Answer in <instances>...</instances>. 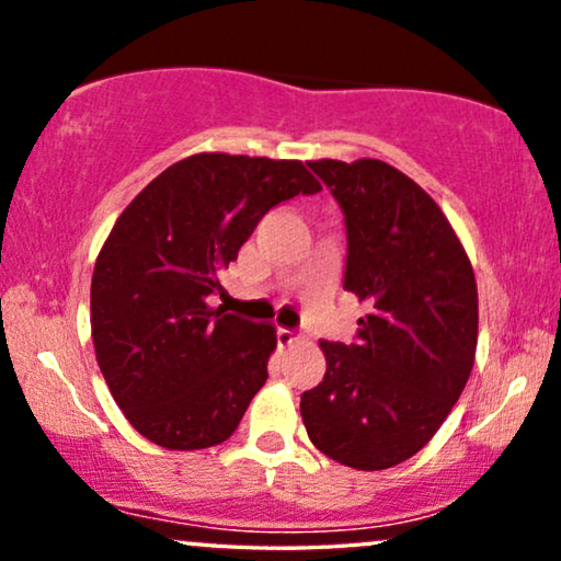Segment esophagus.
<instances>
[{"instance_id": "obj_1", "label": "esophagus", "mask_w": 561, "mask_h": 561, "mask_svg": "<svg viewBox=\"0 0 561 561\" xmlns=\"http://www.w3.org/2000/svg\"><path fill=\"white\" fill-rule=\"evenodd\" d=\"M276 343H279V347H289L298 343V334H295L293 330H276Z\"/></svg>"}]
</instances>
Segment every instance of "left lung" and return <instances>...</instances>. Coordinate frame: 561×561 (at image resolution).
Instances as JSON below:
<instances>
[{
    "instance_id": "1",
    "label": "left lung",
    "mask_w": 561,
    "mask_h": 561,
    "mask_svg": "<svg viewBox=\"0 0 561 561\" xmlns=\"http://www.w3.org/2000/svg\"><path fill=\"white\" fill-rule=\"evenodd\" d=\"M345 214V289L369 306L358 340H321L327 371L302 392L306 433L340 465L377 472L433 440L478 351V282L440 205L375 158L308 160Z\"/></svg>"
}]
</instances>
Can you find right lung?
<instances>
[{
  "instance_id": "add662e5",
  "label": "right lung",
  "mask_w": 561,
  "mask_h": 561,
  "mask_svg": "<svg viewBox=\"0 0 561 561\" xmlns=\"http://www.w3.org/2000/svg\"><path fill=\"white\" fill-rule=\"evenodd\" d=\"M319 190L300 160L197 152L118 216L94 263L92 340L115 403L147 440L199 450L234 433L268 377L276 327L208 295L274 205Z\"/></svg>"
}]
</instances>
